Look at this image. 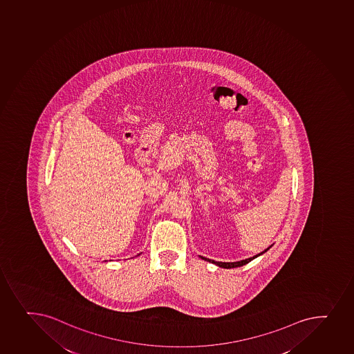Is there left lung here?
I'll return each mask as SVG.
<instances>
[{
  "label": "left lung",
  "instance_id": "1",
  "mask_svg": "<svg viewBox=\"0 0 354 354\" xmlns=\"http://www.w3.org/2000/svg\"><path fill=\"white\" fill-rule=\"evenodd\" d=\"M272 246L268 247L267 250H264L263 252H261L260 254H257V255H255V257H250V259H246V260L238 261V262H216V261L209 260V259H206V257H201L203 259V260H207L209 262H212V263L216 264V266H219V267H221V268H236V267H241V266H245V264L248 263V262H250V261L254 260L255 257H260V255H262V254L266 253V252H267L269 248H272Z\"/></svg>",
  "mask_w": 354,
  "mask_h": 354
}]
</instances>
